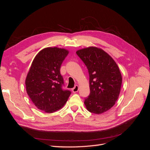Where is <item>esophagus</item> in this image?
I'll list each match as a JSON object with an SVG mask.
<instances>
[{
	"label": "esophagus",
	"instance_id": "esophagus-1",
	"mask_svg": "<svg viewBox=\"0 0 150 150\" xmlns=\"http://www.w3.org/2000/svg\"><path fill=\"white\" fill-rule=\"evenodd\" d=\"M78 90H79L78 86V85H76L74 86V88L72 89V92H73V93H76V92L78 91Z\"/></svg>",
	"mask_w": 150,
	"mask_h": 150
}]
</instances>
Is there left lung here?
Instances as JSON below:
<instances>
[{"label":"left lung","instance_id":"obj_1","mask_svg":"<svg viewBox=\"0 0 150 150\" xmlns=\"http://www.w3.org/2000/svg\"><path fill=\"white\" fill-rule=\"evenodd\" d=\"M76 54L87 67L89 75L90 94L85 99L87 110L99 115L115 105L122 84L120 69L114 59L102 49L88 47Z\"/></svg>","mask_w":150,"mask_h":150}]
</instances>
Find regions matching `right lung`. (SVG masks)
<instances>
[{"mask_svg": "<svg viewBox=\"0 0 150 150\" xmlns=\"http://www.w3.org/2000/svg\"><path fill=\"white\" fill-rule=\"evenodd\" d=\"M69 54L64 48L46 47L39 51L32 62L25 79L26 91L39 110L52 113L60 110L71 91L62 89L60 69Z\"/></svg>", "mask_w": 150, "mask_h": 150, "instance_id": "add662e5", "label": "right lung"}]
</instances>
